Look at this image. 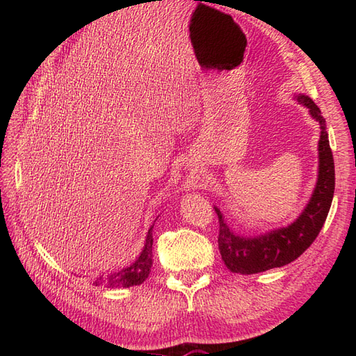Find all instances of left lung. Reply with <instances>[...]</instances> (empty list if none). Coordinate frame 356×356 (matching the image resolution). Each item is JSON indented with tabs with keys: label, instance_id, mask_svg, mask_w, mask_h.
Here are the masks:
<instances>
[{
	"label": "left lung",
	"instance_id": "1",
	"mask_svg": "<svg viewBox=\"0 0 356 356\" xmlns=\"http://www.w3.org/2000/svg\"><path fill=\"white\" fill-rule=\"evenodd\" d=\"M297 101L309 108L310 115L321 126L319 136V170L318 181L309 203L298 218L286 227L276 229L260 236H243L233 232L224 220L221 211L213 207L218 215L220 233L218 250L224 264L233 273L252 275L268 268L282 267L303 254L314 243L324 225L334 196V159L330 148L327 123L318 105L306 95L296 96Z\"/></svg>",
	"mask_w": 356,
	"mask_h": 356
}]
</instances>
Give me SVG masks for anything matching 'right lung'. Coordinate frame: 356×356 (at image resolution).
I'll return each instance as SVG.
<instances>
[{"mask_svg":"<svg viewBox=\"0 0 356 356\" xmlns=\"http://www.w3.org/2000/svg\"><path fill=\"white\" fill-rule=\"evenodd\" d=\"M153 227L154 224L149 227L147 233L143 252L139 254V257L131 266L124 267L115 273L102 275L99 277H96V281L93 284L105 285L108 288H118V286L129 288V286L143 284L148 277L149 272H152V266H153Z\"/></svg>","mask_w":356,"mask_h":356,"instance_id":"add662e5","label":"right lung"}]
</instances>
